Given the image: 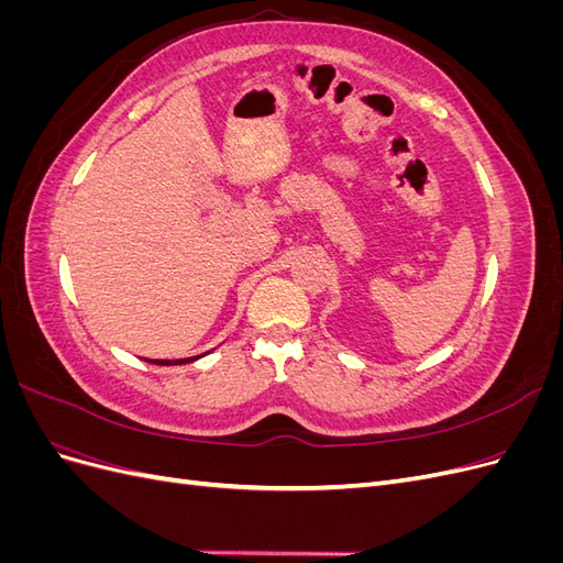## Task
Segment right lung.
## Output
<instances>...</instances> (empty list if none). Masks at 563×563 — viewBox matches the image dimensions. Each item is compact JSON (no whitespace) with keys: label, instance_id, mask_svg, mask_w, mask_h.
Segmentation results:
<instances>
[{"label":"right lung","instance_id":"right-lung-1","mask_svg":"<svg viewBox=\"0 0 563 563\" xmlns=\"http://www.w3.org/2000/svg\"><path fill=\"white\" fill-rule=\"evenodd\" d=\"M199 356H187V360H145L150 364H159V366H176V364H190L197 362Z\"/></svg>","mask_w":563,"mask_h":563}]
</instances>
